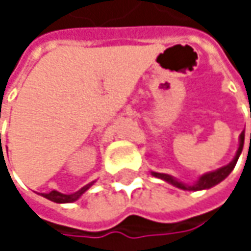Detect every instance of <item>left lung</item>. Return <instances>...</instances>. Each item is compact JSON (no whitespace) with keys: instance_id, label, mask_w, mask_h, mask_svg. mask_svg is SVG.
<instances>
[{"instance_id":"8db88e82","label":"left lung","mask_w":251,"mask_h":251,"mask_svg":"<svg viewBox=\"0 0 251 251\" xmlns=\"http://www.w3.org/2000/svg\"><path fill=\"white\" fill-rule=\"evenodd\" d=\"M243 145H244V130L241 132V135H240V145H238V150H237V154H235V157H234V160L229 163V164H226L224 167H221V169H218V170H215V172H209V173H206V175L201 176L199 177V180L195 183V184H184V183H181V181H178L176 177L170 175H164V173H155V172H151V175L155 176V177H158V178H161V180H164V181H169L170 184H173L176 187H178V189H183V190H203V189H209V187H212V186H215V184H218V183H221L224 178H226V176L229 175L232 170H234V167H235V164H237V160H238V157H240V154H241V151H243ZM250 145H251V133H250Z\"/></svg>"}]
</instances>
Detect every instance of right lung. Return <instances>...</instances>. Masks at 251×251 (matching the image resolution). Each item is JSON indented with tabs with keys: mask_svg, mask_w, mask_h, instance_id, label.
Returning <instances> with one entry per match:
<instances>
[{
	"mask_svg": "<svg viewBox=\"0 0 251 251\" xmlns=\"http://www.w3.org/2000/svg\"><path fill=\"white\" fill-rule=\"evenodd\" d=\"M93 183H94V181H91V183L85 184V186H84V187H81L78 192H75V193H71V195H64V193L56 192V190H52V192H49V193H42V196H43V198H46V199H49V201H52V202H56V203H70V202H75L76 199H79V198H81V195H82V193H85V192L90 189V186H91Z\"/></svg>",
	"mask_w": 251,
	"mask_h": 251,
	"instance_id": "right-lung-1",
	"label": "right lung"
}]
</instances>
